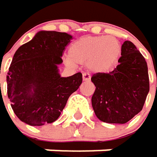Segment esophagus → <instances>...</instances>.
I'll use <instances>...</instances> for the list:
<instances>
[{"label":"esophagus","instance_id":"34e87169","mask_svg":"<svg viewBox=\"0 0 157 157\" xmlns=\"http://www.w3.org/2000/svg\"><path fill=\"white\" fill-rule=\"evenodd\" d=\"M82 78L84 81H90V75L89 73H84L82 75Z\"/></svg>","mask_w":157,"mask_h":157}]
</instances>
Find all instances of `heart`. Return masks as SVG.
I'll use <instances>...</instances> for the list:
<instances>
[{"label":"heart","instance_id":"b5f03b06","mask_svg":"<svg viewBox=\"0 0 157 157\" xmlns=\"http://www.w3.org/2000/svg\"><path fill=\"white\" fill-rule=\"evenodd\" d=\"M69 58L67 62L88 64L94 72H106L116 63L120 54L121 45L114 37L87 36L74 42L69 48Z\"/></svg>","mask_w":157,"mask_h":157}]
</instances>
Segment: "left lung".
I'll return each instance as SVG.
<instances>
[{
  "label": "left lung",
  "instance_id": "left-lung-1",
  "mask_svg": "<svg viewBox=\"0 0 157 157\" xmlns=\"http://www.w3.org/2000/svg\"><path fill=\"white\" fill-rule=\"evenodd\" d=\"M119 65L110 73L91 77L96 90L92 108L99 120L108 123H126L139 113L149 92L146 61L131 41L121 45Z\"/></svg>",
  "mask_w": 157,
  "mask_h": 157
}]
</instances>
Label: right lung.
<instances>
[{
    "label": "right lung",
    "mask_w": 157,
    "mask_h": 157,
    "mask_svg": "<svg viewBox=\"0 0 157 157\" xmlns=\"http://www.w3.org/2000/svg\"><path fill=\"white\" fill-rule=\"evenodd\" d=\"M71 39L67 33L40 31L16 50L7 73V94L22 121L32 126L54 122L79 88L80 72L63 78L57 68Z\"/></svg>",
    "instance_id": "obj_1"
}]
</instances>
